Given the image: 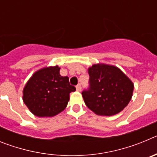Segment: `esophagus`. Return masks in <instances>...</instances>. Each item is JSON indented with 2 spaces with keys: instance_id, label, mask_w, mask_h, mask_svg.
Here are the masks:
<instances>
[{
  "instance_id": "34e87169",
  "label": "esophagus",
  "mask_w": 157,
  "mask_h": 157,
  "mask_svg": "<svg viewBox=\"0 0 157 157\" xmlns=\"http://www.w3.org/2000/svg\"><path fill=\"white\" fill-rule=\"evenodd\" d=\"M76 90H77V91H81L82 86H81V84H80V83H78V84L76 86Z\"/></svg>"
}]
</instances>
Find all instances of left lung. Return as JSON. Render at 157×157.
<instances>
[{
	"label": "left lung",
	"instance_id": "8db88e82",
	"mask_svg": "<svg viewBox=\"0 0 157 157\" xmlns=\"http://www.w3.org/2000/svg\"><path fill=\"white\" fill-rule=\"evenodd\" d=\"M90 87L82 93L89 109L99 116H111L124 109L131 100L134 84L120 68L98 63L89 67Z\"/></svg>",
	"mask_w": 157,
	"mask_h": 157
}]
</instances>
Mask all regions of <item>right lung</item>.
I'll use <instances>...</instances> for the list:
<instances>
[{
	"label": "right lung",
	"mask_w": 157,
	"mask_h": 157,
	"mask_svg": "<svg viewBox=\"0 0 157 157\" xmlns=\"http://www.w3.org/2000/svg\"><path fill=\"white\" fill-rule=\"evenodd\" d=\"M58 66L45 67L34 72L23 91V102L38 117H52L68 103L70 94L76 90L67 76L59 75Z\"/></svg>",
	"instance_id": "add662e5"
}]
</instances>
